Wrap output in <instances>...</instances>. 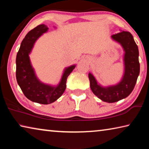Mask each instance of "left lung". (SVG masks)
<instances>
[{
  "label": "left lung",
  "mask_w": 149,
  "mask_h": 149,
  "mask_svg": "<svg viewBox=\"0 0 149 149\" xmlns=\"http://www.w3.org/2000/svg\"><path fill=\"white\" fill-rule=\"evenodd\" d=\"M111 39L119 43L124 51V71L122 79L115 85L102 86L92 73H89L90 87L93 93L102 101L108 103L118 102L128 97L134 89L140 72L139 49L133 35L130 32L122 31L112 35Z\"/></svg>",
  "instance_id": "left-lung-1"
}]
</instances>
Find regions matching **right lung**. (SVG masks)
Returning <instances> with one entry per match:
<instances>
[{"mask_svg":"<svg viewBox=\"0 0 149 149\" xmlns=\"http://www.w3.org/2000/svg\"><path fill=\"white\" fill-rule=\"evenodd\" d=\"M48 30L49 27L45 24L31 30L20 45L16 60V80L20 89L29 100L42 104L54 102L61 97L66 88L67 78L76 66L73 64L65 68L60 82L56 85L45 84L37 77L29 54L37 40Z\"/></svg>","mask_w":149,"mask_h":149,"instance_id":"obj_1","label":"right lung"}]
</instances>
